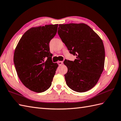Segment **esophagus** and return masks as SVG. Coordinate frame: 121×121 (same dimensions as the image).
<instances>
[{"instance_id": "1", "label": "esophagus", "mask_w": 121, "mask_h": 121, "mask_svg": "<svg viewBox=\"0 0 121 121\" xmlns=\"http://www.w3.org/2000/svg\"><path fill=\"white\" fill-rule=\"evenodd\" d=\"M63 63V61H59L58 62V64L59 65H62V64Z\"/></svg>"}]
</instances>
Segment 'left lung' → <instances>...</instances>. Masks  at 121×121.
Returning a JSON list of instances; mask_svg holds the SVG:
<instances>
[{
    "instance_id": "8db88e82",
    "label": "left lung",
    "mask_w": 121,
    "mask_h": 121,
    "mask_svg": "<svg viewBox=\"0 0 121 121\" xmlns=\"http://www.w3.org/2000/svg\"><path fill=\"white\" fill-rule=\"evenodd\" d=\"M58 35L69 52L77 56L74 61H64L66 85L77 92L88 91L96 85L104 69L105 52L102 39L83 23L60 24Z\"/></svg>"
}]
</instances>
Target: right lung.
I'll return each mask as SVG.
<instances>
[{
    "label": "right lung",
    "mask_w": 121,
    "mask_h": 121,
    "mask_svg": "<svg viewBox=\"0 0 121 121\" xmlns=\"http://www.w3.org/2000/svg\"><path fill=\"white\" fill-rule=\"evenodd\" d=\"M58 24L31 28L15 48L14 63L18 76L30 90L41 93L51 86L58 66L53 63L49 43L57 32Z\"/></svg>",
    "instance_id": "right-lung-1"
}]
</instances>
